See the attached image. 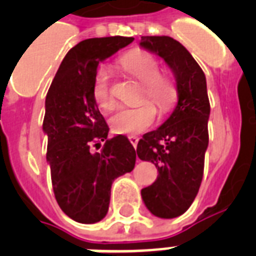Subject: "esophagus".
<instances>
[{
	"label": "esophagus",
	"instance_id": "34e87169",
	"mask_svg": "<svg viewBox=\"0 0 256 256\" xmlns=\"http://www.w3.org/2000/svg\"><path fill=\"white\" fill-rule=\"evenodd\" d=\"M128 140H130V144H132L134 148H136V144H138V140H140V138L136 136H128Z\"/></svg>",
	"mask_w": 256,
	"mask_h": 256
}]
</instances>
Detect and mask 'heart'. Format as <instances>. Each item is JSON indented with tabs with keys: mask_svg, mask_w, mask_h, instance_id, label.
Here are the masks:
<instances>
[{
	"mask_svg": "<svg viewBox=\"0 0 256 256\" xmlns=\"http://www.w3.org/2000/svg\"><path fill=\"white\" fill-rule=\"evenodd\" d=\"M124 72L142 84L138 100H148L160 112H166L175 96L174 84L166 76L160 74V62L152 54L134 50L120 60ZM92 98L100 108H112L114 104L112 77L106 66H100L92 78ZM156 112L148 102H140L132 108H118L108 116V124L116 134L136 136L148 130L156 120Z\"/></svg>",
	"mask_w": 256,
	"mask_h": 256,
	"instance_id": "1",
	"label": "heart"
}]
</instances>
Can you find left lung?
Here are the masks:
<instances>
[{"label": "left lung", "mask_w": 256, "mask_h": 256, "mask_svg": "<svg viewBox=\"0 0 256 256\" xmlns=\"http://www.w3.org/2000/svg\"><path fill=\"white\" fill-rule=\"evenodd\" d=\"M140 46L164 60L174 74L178 102L156 130L138 142L136 154L158 168L152 186L140 191L144 206L158 218H176L194 202L202 182L208 146L210 102L200 66L174 38L146 36Z\"/></svg>", "instance_id": "8db88e82"}]
</instances>
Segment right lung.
I'll return each mask as SVG.
<instances>
[{
    "label": "right lung",
    "mask_w": 256,
    "mask_h": 256,
    "mask_svg": "<svg viewBox=\"0 0 256 256\" xmlns=\"http://www.w3.org/2000/svg\"><path fill=\"white\" fill-rule=\"evenodd\" d=\"M132 41L116 36L80 42L65 56L46 96L42 130L48 136L46 160L54 195L76 222L102 220L114 179L136 166L130 140L120 134L108 138V126L92 92L98 65ZM92 146L101 152L92 153Z\"/></svg>",
    "instance_id": "add662e5"
}]
</instances>
